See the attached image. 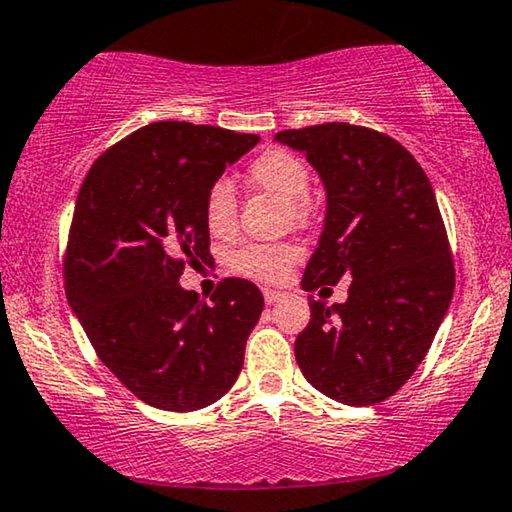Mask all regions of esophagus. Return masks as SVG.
<instances>
[{"mask_svg":"<svg viewBox=\"0 0 512 512\" xmlns=\"http://www.w3.org/2000/svg\"><path fill=\"white\" fill-rule=\"evenodd\" d=\"M280 299H283V292L271 290V287H264V301H266V304L273 306V304H278Z\"/></svg>","mask_w":512,"mask_h":512,"instance_id":"obj_1","label":"esophagus"}]
</instances>
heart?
Listing matches in <instances>:
<instances>
[{
	"label": "heart",
	"mask_w": 512,
	"mask_h": 512,
	"mask_svg": "<svg viewBox=\"0 0 512 512\" xmlns=\"http://www.w3.org/2000/svg\"><path fill=\"white\" fill-rule=\"evenodd\" d=\"M250 183L259 190L276 194L287 201L292 215L297 220L308 215V185H311V171L306 162L285 148H269L259 153L248 167ZM204 220L208 232L215 236H229L236 229V192L234 185L215 181L206 190L204 197ZM301 248L294 243H250L232 253L229 266L241 276L276 283L283 280L294 264L299 262Z\"/></svg>",
	"instance_id": "heart-1"
}]
</instances>
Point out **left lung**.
Segmentation results:
<instances>
[{
    "label": "left lung",
    "instance_id": "obj_1",
    "mask_svg": "<svg viewBox=\"0 0 512 512\" xmlns=\"http://www.w3.org/2000/svg\"><path fill=\"white\" fill-rule=\"evenodd\" d=\"M276 141L304 153L327 192L301 287L352 278L343 304L308 301L311 322L294 357L325 397L376 406L422 364L455 292L436 194L415 157L369 127L327 122L285 129Z\"/></svg>",
    "mask_w": 512,
    "mask_h": 512
}]
</instances>
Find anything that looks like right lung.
Masks as SVG:
<instances>
[{
  "instance_id": "obj_1",
  "label": "right lung",
  "mask_w": 512,
  "mask_h": 512,
  "mask_svg": "<svg viewBox=\"0 0 512 512\" xmlns=\"http://www.w3.org/2000/svg\"><path fill=\"white\" fill-rule=\"evenodd\" d=\"M257 134L164 120L97 157L78 192L64 287L92 348L134 397L187 413L232 390L264 308L250 280L227 278L211 304L183 290L208 257L206 190Z\"/></svg>"
}]
</instances>
